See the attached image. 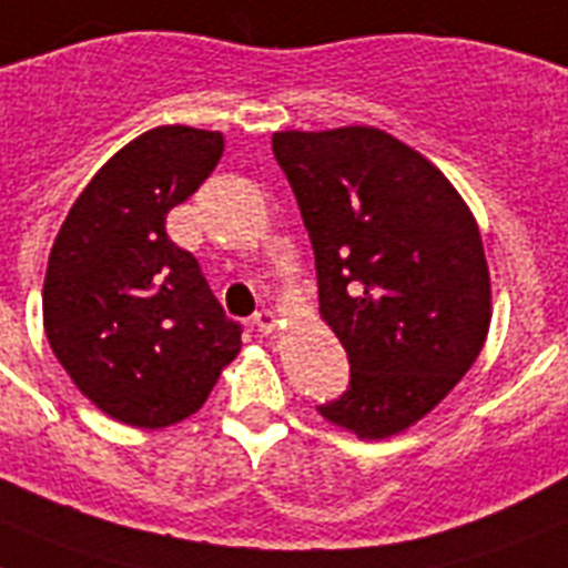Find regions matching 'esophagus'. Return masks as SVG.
Instances as JSON below:
<instances>
[{
	"instance_id": "obj_1",
	"label": "esophagus",
	"mask_w": 568,
	"mask_h": 568,
	"mask_svg": "<svg viewBox=\"0 0 568 568\" xmlns=\"http://www.w3.org/2000/svg\"><path fill=\"white\" fill-rule=\"evenodd\" d=\"M276 312H271V308H260V312L254 314V326L256 332H262V335H271L276 328Z\"/></svg>"
}]
</instances>
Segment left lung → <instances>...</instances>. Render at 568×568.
<instances>
[{
  "label": "left lung",
  "mask_w": 568,
  "mask_h": 568,
  "mask_svg": "<svg viewBox=\"0 0 568 568\" xmlns=\"http://www.w3.org/2000/svg\"><path fill=\"white\" fill-rule=\"evenodd\" d=\"M271 146L312 240L323 321L349 357L346 393L317 409L361 438L407 430L488 335L490 276L468 204L375 126L274 132Z\"/></svg>",
  "instance_id": "left-lung-1"
}]
</instances>
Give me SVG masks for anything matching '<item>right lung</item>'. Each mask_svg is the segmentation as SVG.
Returning <instances> with one entry per match:
<instances>
[{
    "instance_id": "right-lung-1",
    "label": "right lung",
    "mask_w": 568,
    "mask_h": 568,
    "mask_svg": "<svg viewBox=\"0 0 568 568\" xmlns=\"http://www.w3.org/2000/svg\"><path fill=\"white\" fill-rule=\"evenodd\" d=\"M222 132L159 126L114 152L71 204L42 288L45 335L80 393L114 422L159 430L202 409L242 326L166 213L222 159Z\"/></svg>"
}]
</instances>
